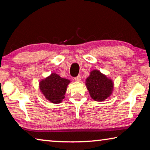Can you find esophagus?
Instances as JSON below:
<instances>
[{
  "label": "esophagus",
  "mask_w": 150,
  "mask_h": 150,
  "mask_svg": "<svg viewBox=\"0 0 150 150\" xmlns=\"http://www.w3.org/2000/svg\"><path fill=\"white\" fill-rule=\"evenodd\" d=\"M75 80L76 81H81V76L80 75H78L77 77H75Z\"/></svg>",
  "instance_id": "obj_1"
}]
</instances>
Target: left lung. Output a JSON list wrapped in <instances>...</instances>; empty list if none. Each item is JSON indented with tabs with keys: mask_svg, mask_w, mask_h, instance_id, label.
<instances>
[{
	"mask_svg": "<svg viewBox=\"0 0 150 150\" xmlns=\"http://www.w3.org/2000/svg\"><path fill=\"white\" fill-rule=\"evenodd\" d=\"M90 96L95 101H103L112 94L113 82L99 70L95 69L85 81Z\"/></svg>",
	"mask_w": 150,
	"mask_h": 150,
	"instance_id": "1",
	"label": "left lung"
}]
</instances>
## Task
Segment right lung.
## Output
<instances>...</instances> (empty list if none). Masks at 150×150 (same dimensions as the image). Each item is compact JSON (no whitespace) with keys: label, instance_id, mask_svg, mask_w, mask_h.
Instances as JSON below:
<instances>
[{"label":"right lung","instance_id":"right-lung-1","mask_svg":"<svg viewBox=\"0 0 150 150\" xmlns=\"http://www.w3.org/2000/svg\"><path fill=\"white\" fill-rule=\"evenodd\" d=\"M70 82L53 73L39 82V89L47 100L53 103H60L65 98L67 87Z\"/></svg>","mask_w":150,"mask_h":150}]
</instances>
